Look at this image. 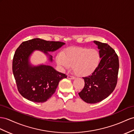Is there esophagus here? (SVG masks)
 I'll return each instance as SVG.
<instances>
[{"mask_svg":"<svg viewBox=\"0 0 134 134\" xmlns=\"http://www.w3.org/2000/svg\"><path fill=\"white\" fill-rule=\"evenodd\" d=\"M67 78L69 79H74L75 78L74 76H70V75H68L67 76Z\"/></svg>","mask_w":134,"mask_h":134,"instance_id":"1","label":"esophagus"}]
</instances>
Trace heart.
<instances>
[{
  "label": "heart",
  "instance_id": "heart-1",
  "mask_svg": "<svg viewBox=\"0 0 134 134\" xmlns=\"http://www.w3.org/2000/svg\"><path fill=\"white\" fill-rule=\"evenodd\" d=\"M99 59V53L95 49L72 47L58 54L56 62L61 71L70 69L72 65L74 72L82 76L93 72L98 64Z\"/></svg>",
  "mask_w": 134,
  "mask_h": 134
}]
</instances>
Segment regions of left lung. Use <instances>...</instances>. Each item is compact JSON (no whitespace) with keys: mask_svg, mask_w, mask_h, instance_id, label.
Wrapping results in <instances>:
<instances>
[{"mask_svg":"<svg viewBox=\"0 0 134 134\" xmlns=\"http://www.w3.org/2000/svg\"><path fill=\"white\" fill-rule=\"evenodd\" d=\"M98 46L101 59L90 76L83 77L85 85L79 93L88 104H96L107 98L116 87L119 70V59L114 50L108 44L94 41Z\"/></svg>","mask_w":134,"mask_h":134,"instance_id":"1","label":"left lung"}]
</instances>
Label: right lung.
I'll use <instances>...</instances> for the list:
<instances>
[{"label": "right lung", "instance_id": "1", "mask_svg": "<svg viewBox=\"0 0 134 134\" xmlns=\"http://www.w3.org/2000/svg\"><path fill=\"white\" fill-rule=\"evenodd\" d=\"M65 43L59 41H47L34 38L23 42L16 49L12 62V71L19 93L27 100L35 102H44L52 96L59 82L67 75L58 72L53 67L41 64L32 66L29 58L35 50L48 52L59 49Z\"/></svg>", "mask_w": 134, "mask_h": 134}]
</instances>
